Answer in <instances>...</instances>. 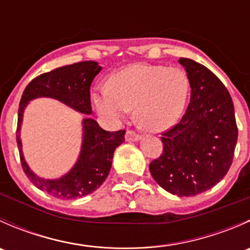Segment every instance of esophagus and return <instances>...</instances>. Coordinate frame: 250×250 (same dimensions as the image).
Instances as JSON below:
<instances>
[{
	"instance_id": "1",
	"label": "esophagus",
	"mask_w": 250,
	"mask_h": 250,
	"mask_svg": "<svg viewBox=\"0 0 250 250\" xmlns=\"http://www.w3.org/2000/svg\"><path fill=\"white\" fill-rule=\"evenodd\" d=\"M141 139V135L135 133L134 130H127L125 133V140L127 141H138Z\"/></svg>"
}]
</instances>
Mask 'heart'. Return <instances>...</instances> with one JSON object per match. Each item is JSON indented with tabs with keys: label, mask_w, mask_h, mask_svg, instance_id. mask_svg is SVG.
Here are the masks:
<instances>
[{
	"label": "heart",
	"mask_w": 250,
	"mask_h": 250,
	"mask_svg": "<svg viewBox=\"0 0 250 250\" xmlns=\"http://www.w3.org/2000/svg\"><path fill=\"white\" fill-rule=\"evenodd\" d=\"M188 92L190 80L179 67L133 64L112 75L109 87L97 88L93 102L98 112L112 122H122L134 109L141 127L163 132L181 117Z\"/></svg>",
	"instance_id": "obj_1"
}]
</instances>
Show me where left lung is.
Instances as JSON below:
<instances>
[{"label":"left lung","mask_w":250,"mask_h":250,"mask_svg":"<svg viewBox=\"0 0 250 250\" xmlns=\"http://www.w3.org/2000/svg\"><path fill=\"white\" fill-rule=\"evenodd\" d=\"M190 80V104L180 122L162 133L163 152L150 163L156 183L179 197L215 186L232 165L238 129L224 83L202 64L179 60Z\"/></svg>","instance_id":"8db88e82"}]
</instances>
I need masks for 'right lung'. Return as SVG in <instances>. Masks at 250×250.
<instances>
[{
  "label": "right lung",
  "mask_w": 250,
  "mask_h": 250,
  "mask_svg": "<svg viewBox=\"0 0 250 250\" xmlns=\"http://www.w3.org/2000/svg\"><path fill=\"white\" fill-rule=\"evenodd\" d=\"M102 70L97 62H81L58 67L31 81L21 95L18 110L17 144L24 173L37 188L62 200L83 197L100 188L109 175L116 147L125 141V130L106 132L93 118L82 121L83 140L76 165L59 179H42L30 169L22 155L20 128L30 100L53 98L84 115L92 113L90 84Z\"/></svg>",
  "instance_id": "1"
}]
</instances>
